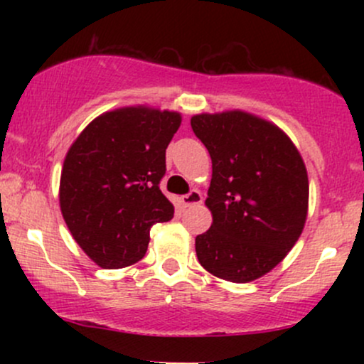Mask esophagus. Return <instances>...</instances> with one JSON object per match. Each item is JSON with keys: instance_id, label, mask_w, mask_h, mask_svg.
Returning a JSON list of instances; mask_svg holds the SVG:
<instances>
[{"instance_id": "34e87169", "label": "esophagus", "mask_w": 364, "mask_h": 364, "mask_svg": "<svg viewBox=\"0 0 364 364\" xmlns=\"http://www.w3.org/2000/svg\"><path fill=\"white\" fill-rule=\"evenodd\" d=\"M202 200H203V196L198 190H191L188 195L181 196V202H183V205H185V207L200 205V203H202Z\"/></svg>"}]
</instances>
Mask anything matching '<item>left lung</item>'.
<instances>
[{"label":"left lung","mask_w":364,"mask_h":364,"mask_svg":"<svg viewBox=\"0 0 364 364\" xmlns=\"http://www.w3.org/2000/svg\"><path fill=\"white\" fill-rule=\"evenodd\" d=\"M212 159L214 223L195 240L200 265L231 282L270 272L301 236L308 174L289 136L241 111L191 118Z\"/></svg>","instance_id":"8db88e82"}]
</instances>
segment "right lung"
Segmentation results:
<instances>
[{"label":"right lung","instance_id":"obj_1","mask_svg":"<svg viewBox=\"0 0 364 364\" xmlns=\"http://www.w3.org/2000/svg\"><path fill=\"white\" fill-rule=\"evenodd\" d=\"M178 112L124 107L95 118L66 154L60 205L70 232L102 269L144 258L150 228L173 219L161 191Z\"/></svg>","mask_w":364,"mask_h":364}]
</instances>
